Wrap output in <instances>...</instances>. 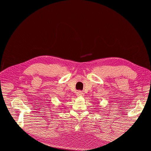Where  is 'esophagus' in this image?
<instances>
[{"mask_svg": "<svg viewBox=\"0 0 151 151\" xmlns=\"http://www.w3.org/2000/svg\"><path fill=\"white\" fill-rule=\"evenodd\" d=\"M77 96H84V93L83 92H82V91H77V93H76Z\"/></svg>", "mask_w": 151, "mask_h": 151, "instance_id": "1", "label": "esophagus"}]
</instances>
